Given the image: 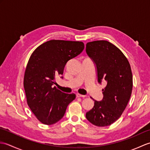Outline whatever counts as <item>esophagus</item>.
Listing matches in <instances>:
<instances>
[{"label":"esophagus","instance_id":"1","mask_svg":"<svg viewBox=\"0 0 150 150\" xmlns=\"http://www.w3.org/2000/svg\"><path fill=\"white\" fill-rule=\"evenodd\" d=\"M76 96H77V97H85L84 95H81V94H79V93H77V94H76Z\"/></svg>","mask_w":150,"mask_h":150}]
</instances>
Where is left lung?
I'll return each mask as SVG.
<instances>
[{
    "label": "left lung",
    "instance_id": "8db88e82",
    "mask_svg": "<svg viewBox=\"0 0 150 150\" xmlns=\"http://www.w3.org/2000/svg\"><path fill=\"white\" fill-rule=\"evenodd\" d=\"M86 52L95 64L98 83L102 80L107 82L103 90V99H93L94 106L86 117L95 126H109L119 119L131 97V67L122 52L108 41L88 42Z\"/></svg>",
    "mask_w": 150,
    "mask_h": 150
}]
</instances>
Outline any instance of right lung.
Masks as SVG:
<instances>
[{"label":"right lung","instance_id":"right-lung-1","mask_svg":"<svg viewBox=\"0 0 150 150\" xmlns=\"http://www.w3.org/2000/svg\"><path fill=\"white\" fill-rule=\"evenodd\" d=\"M84 48L82 42L52 40L31 54L24 73V88L28 105L40 122L46 125L57 122L75 98L74 93H65L52 86L56 76L63 74L68 60Z\"/></svg>","mask_w":150,"mask_h":150}]
</instances>
